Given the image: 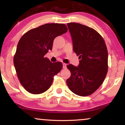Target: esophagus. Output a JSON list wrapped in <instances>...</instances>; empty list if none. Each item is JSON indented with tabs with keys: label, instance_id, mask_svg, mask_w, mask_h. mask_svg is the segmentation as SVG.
Listing matches in <instances>:
<instances>
[{
	"label": "esophagus",
	"instance_id": "34e87169",
	"mask_svg": "<svg viewBox=\"0 0 125 125\" xmlns=\"http://www.w3.org/2000/svg\"><path fill=\"white\" fill-rule=\"evenodd\" d=\"M66 66H67V64L66 63H63V69H66Z\"/></svg>",
	"mask_w": 125,
	"mask_h": 125
}]
</instances>
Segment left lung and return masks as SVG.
Masks as SVG:
<instances>
[{"label":"left lung","instance_id":"8db88e82","mask_svg":"<svg viewBox=\"0 0 125 125\" xmlns=\"http://www.w3.org/2000/svg\"><path fill=\"white\" fill-rule=\"evenodd\" d=\"M72 36L73 50L79 56V64L67 65L71 76L66 80L72 92L86 96L94 92L103 83L108 72V51L99 33L85 25L67 24Z\"/></svg>","mask_w":125,"mask_h":125}]
</instances>
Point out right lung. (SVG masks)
<instances>
[{
    "label": "right lung",
    "mask_w": 125,
    "mask_h": 125,
    "mask_svg": "<svg viewBox=\"0 0 125 125\" xmlns=\"http://www.w3.org/2000/svg\"><path fill=\"white\" fill-rule=\"evenodd\" d=\"M67 31L63 23H47L29 31L17 45L14 64L20 83L28 92L40 94L52 85L62 70L61 62L52 63L44 55L52 50L55 38Z\"/></svg>",
    "instance_id": "obj_1"
}]
</instances>
